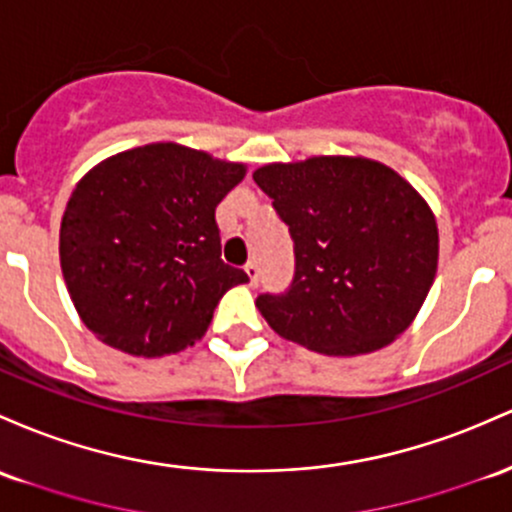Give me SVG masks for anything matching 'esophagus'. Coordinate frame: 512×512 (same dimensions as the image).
<instances>
[{
	"label": "esophagus",
	"mask_w": 512,
	"mask_h": 512,
	"mask_svg": "<svg viewBox=\"0 0 512 512\" xmlns=\"http://www.w3.org/2000/svg\"><path fill=\"white\" fill-rule=\"evenodd\" d=\"M245 272H247V277H250V284L257 286V277H260V269H257V262L255 260L247 262Z\"/></svg>",
	"instance_id": "34e87169"
}]
</instances>
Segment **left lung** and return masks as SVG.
<instances>
[{"instance_id": "left-lung-1", "label": "left lung", "mask_w": 512, "mask_h": 512, "mask_svg": "<svg viewBox=\"0 0 512 512\" xmlns=\"http://www.w3.org/2000/svg\"><path fill=\"white\" fill-rule=\"evenodd\" d=\"M289 226L296 272L284 294L257 296L274 333L308 350H381L418 316L437 272L428 201L391 167L320 155L252 174Z\"/></svg>"}]
</instances>
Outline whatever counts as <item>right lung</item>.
<instances>
[{
	"mask_svg": "<svg viewBox=\"0 0 512 512\" xmlns=\"http://www.w3.org/2000/svg\"><path fill=\"white\" fill-rule=\"evenodd\" d=\"M245 165L177 143L106 157L77 182L60 267L82 323L106 345L162 357L201 340L243 269L221 260L216 206Z\"/></svg>",
	"mask_w": 512,
	"mask_h": 512,
	"instance_id": "1",
	"label": "right lung"
}]
</instances>
